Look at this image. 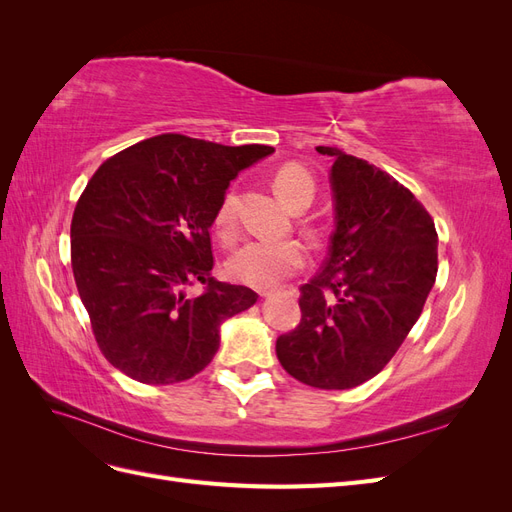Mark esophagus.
<instances>
[{"label":"esophagus","mask_w":512,"mask_h":512,"mask_svg":"<svg viewBox=\"0 0 512 512\" xmlns=\"http://www.w3.org/2000/svg\"><path fill=\"white\" fill-rule=\"evenodd\" d=\"M288 290H292V288H288ZM273 292H280V290H275V288H260V290H258L260 297H271Z\"/></svg>","instance_id":"1"}]
</instances>
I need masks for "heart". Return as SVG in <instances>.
<instances>
[{"label": "heart", "mask_w": 512, "mask_h": 512, "mask_svg": "<svg viewBox=\"0 0 512 512\" xmlns=\"http://www.w3.org/2000/svg\"><path fill=\"white\" fill-rule=\"evenodd\" d=\"M273 188L284 203L303 211L316 196V181L307 168L297 162H286L275 170ZM213 228L224 243L237 239V194L224 192L213 215ZM305 265V247L299 241H250L232 254L226 262L230 280L265 288L299 271Z\"/></svg>", "instance_id": "obj_1"}]
</instances>
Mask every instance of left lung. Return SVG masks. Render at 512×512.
I'll return each instance as SVG.
<instances>
[{"instance_id":"left-lung-1","label":"left lung","mask_w":512,"mask_h":512,"mask_svg":"<svg viewBox=\"0 0 512 512\" xmlns=\"http://www.w3.org/2000/svg\"><path fill=\"white\" fill-rule=\"evenodd\" d=\"M335 232L324 267L301 286V322L277 337L292 378L342 391L374 378L404 344L438 275L433 218L389 173L337 147Z\"/></svg>"}]
</instances>
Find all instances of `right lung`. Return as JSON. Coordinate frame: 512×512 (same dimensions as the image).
<instances>
[{
	"label": "right lung",
	"mask_w": 512,
	"mask_h": 512,
	"mask_svg": "<svg viewBox=\"0 0 512 512\" xmlns=\"http://www.w3.org/2000/svg\"><path fill=\"white\" fill-rule=\"evenodd\" d=\"M269 153L168 132L89 179L70 226L72 273L100 352L132 380L196 376L220 348V324L256 303L252 288L211 275L209 228L230 181Z\"/></svg>",
	"instance_id": "right-lung-1"
}]
</instances>
